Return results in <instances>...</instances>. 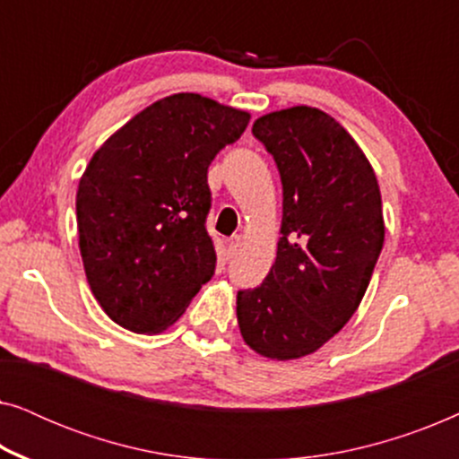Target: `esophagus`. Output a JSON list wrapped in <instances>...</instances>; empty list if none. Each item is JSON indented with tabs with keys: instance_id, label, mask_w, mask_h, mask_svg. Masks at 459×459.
<instances>
[{
	"instance_id": "obj_1",
	"label": "esophagus",
	"mask_w": 459,
	"mask_h": 459,
	"mask_svg": "<svg viewBox=\"0 0 459 459\" xmlns=\"http://www.w3.org/2000/svg\"><path fill=\"white\" fill-rule=\"evenodd\" d=\"M240 247H242V238L240 236H231L228 240V255L234 256L238 250H240Z\"/></svg>"
}]
</instances>
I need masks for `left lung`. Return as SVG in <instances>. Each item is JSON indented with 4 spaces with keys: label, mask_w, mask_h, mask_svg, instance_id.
Wrapping results in <instances>:
<instances>
[{
    "label": "left lung",
    "mask_w": 459,
    "mask_h": 459,
    "mask_svg": "<svg viewBox=\"0 0 459 459\" xmlns=\"http://www.w3.org/2000/svg\"><path fill=\"white\" fill-rule=\"evenodd\" d=\"M253 134L281 179L275 263L255 290H240L244 342L267 359L316 353L353 317L385 244L378 179L336 118L311 106L275 110Z\"/></svg>",
    "instance_id": "1"
}]
</instances>
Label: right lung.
<instances>
[{
	"label": "right lung",
	"instance_id": "right-lung-1",
	"mask_svg": "<svg viewBox=\"0 0 459 459\" xmlns=\"http://www.w3.org/2000/svg\"><path fill=\"white\" fill-rule=\"evenodd\" d=\"M248 121L247 110L173 93L93 152L77 190L79 250L93 297L125 330H167L211 280L206 171Z\"/></svg>",
	"mask_w": 459,
	"mask_h": 459
}]
</instances>
